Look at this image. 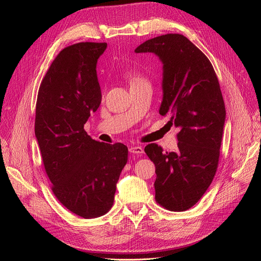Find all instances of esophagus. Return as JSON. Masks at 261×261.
Instances as JSON below:
<instances>
[{
  "instance_id": "34e87169",
  "label": "esophagus",
  "mask_w": 261,
  "mask_h": 261,
  "mask_svg": "<svg viewBox=\"0 0 261 261\" xmlns=\"http://www.w3.org/2000/svg\"><path fill=\"white\" fill-rule=\"evenodd\" d=\"M129 151H130V153H133V155H142V153L144 152V149L142 146L136 145V146H131L129 148Z\"/></svg>"
}]
</instances>
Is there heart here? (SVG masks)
Returning a JSON list of instances; mask_svg holds the SVG:
<instances>
[{
	"instance_id": "obj_1",
	"label": "heart",
	"mask_w": 261,
	"mask_h": 261,
	"mask_svg": "<svg viewBox=\"0 0 261 261\" xmlns=\"http://www.w3.org/2000/svg\"><path fill=\"white\" fill-rule=\"evenodd\" d=\"M128 79H129L131 85H132V84H136V83H138V82H140V81H143V79H142V77H141L140 75H138V74H136V73H131V72L128 74Z\"/></svg>"
}]
</instances>
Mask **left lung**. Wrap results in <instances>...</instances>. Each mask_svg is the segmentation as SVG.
Instances as JSON below:
<instances>
[{"instance_id": "1", "label": "left lung", "mask_w": 261, "mask_h": 261, "mask_svg": "<svg viewBox=\"0 0 261 261\" xmlns=\"http://www.w3.org/2000/svg\"><path fill=\"white\" fill-rule=\"evenodd\" d=\"M162 62L163 98L159 114L170 115L179 129L177 151L145 147L155 163V199L172 212L194 206L213 180L218 166L226 109L214 67L197 46L181 34L153 37L136 48Z\"/></svg>"}]
</instances>
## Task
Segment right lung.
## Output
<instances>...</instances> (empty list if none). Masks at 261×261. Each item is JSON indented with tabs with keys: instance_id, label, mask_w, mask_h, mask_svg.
<instances>
[{
	"instance_id": "right-lung-1",
	"label": "right lung",
	"mask_w": 261,
	"mask_h": 261,
	"mask_svg": "<svg viewBox=\"0 0 261 261\" xmlns=\"http://www.w3.org/2000/svg\"><path fill=\"white\" fill-rule=\"evenodd\" d=\"M106 43H77L56 57L38 89L35 137L53 192L83 218L108 213L128 147L92 140L84 129L101 104L96 62Z\"/></svg>"
}]
</instances>
